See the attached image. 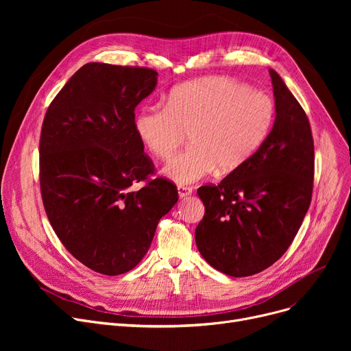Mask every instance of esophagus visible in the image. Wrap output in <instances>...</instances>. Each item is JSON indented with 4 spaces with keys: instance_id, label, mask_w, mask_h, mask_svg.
Here are the masks:
<instances>
[{
    "instance_id": "esophagus-1",
    "label": "esophagus",
    "mask_w": 351,
    "mask_h": 351,
    "mask_svg": "<svg viewBox=\"0 0 351 351\" xmlns=\"http://www.w3.org/2000/svg\"><path fill=\"white\" fill-rule=\"evenodd\" d=\"M178 193L180 197H186V196H191L192 195V188L189 186H178Z\"/></svg>"
}]
</instances>
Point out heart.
I'll return each instance as SVG.
<instances>
[{
    "instance_id": "heart-1",
    "label": "heart",
    "mask_w": 351,
    "mask_h": 351,
    "mask_svg": "<svg viewBox=\"0 0 351 351\" xmlns=\"http://www.w3.org/2000/svg\"><path fill=\"white\" fill-rule=\"evenodd\" d=\"M274 104L262 90L226 77H208L173 88L166 106L139 109L135 131L152 155L171 159L189 134L191 146L165 166V175L191 185L241 168L262 146Z\"/></svg>"
}]
</instances>
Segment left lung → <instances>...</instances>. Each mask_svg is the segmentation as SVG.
<instances>
[{"label":"left lung","instance_id":"1","mask_svg":"<svg viewBox=\"0 0 351 351\" xmlns=\"http://www.w3.org/2000/svg\"><path fill=\"white\" fill-rule=\"evenodd\" d=\"M276 119L265 142L217 186L197 189L205 216L196 246L216 270L246 278L278 262L311 202L315 143L310 122L279 73L270 69Z\"/></svg>","mask_w":351,"mask_h":351}]
</instances>
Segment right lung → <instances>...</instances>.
Instances as JSON below:
<instances>
[{
	"label": "right lung",
	"mask_w": 351,
	"mask_h": 351,
	"mask_svg": "<svg viewBox=\"0 0 351 351\" xmlns=\"http://www.w3.org/2000/svg\"><path fill=\"white\" fill-rule=\"evenodd\" d=\"M158 72L89 62L47 109L40 138V186L49 223L65 249L101 274L132 270L162 216L178 202L135 131V108ZM145 181L136 193L128 189Z\"/></svg>",
	"instance_id": "add662e5"
}]
</instances>
